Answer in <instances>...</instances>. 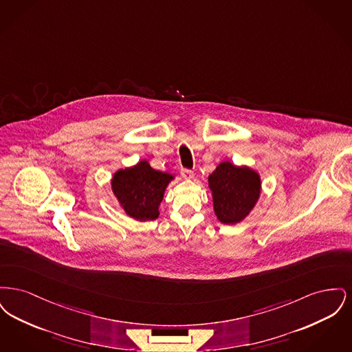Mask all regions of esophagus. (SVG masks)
<instances>
[{
  "mask_svg": "<svg viewBox=\"0 0 352 352\" xmlns=\"http://www.w3.org/2000/svg\"><path fill=\"white\" fill-rule=\"evenodd\" d=\"M181 174H182L184 179H192L194 178V173L191 170H187V168H182Z\"/></svg>",
  "mask_w": 352,
  "mask_h": 352,
  "instance_id": "34e87169",
  "label": "esophagus"
}]
</instances>
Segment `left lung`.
<instances>
[{
	"label": "left lung",
	"instance_id": "8db88e82",
	"mask_svg": "<svg viewBox=\"0 0 352 352\" xmlns=\"http://www.w3.org/2000/svg\"><path fill=\"white\" fill-rule=\"evenodd\" d=\"M208 188L219 221L234 226L247 218L260 199L261 177L251 166H236L227 160L208 175Z\"/></svg>",
	"mask_w": 352,
	"mask_h": 352
}]
</instances>
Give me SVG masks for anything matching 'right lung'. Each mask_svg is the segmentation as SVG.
Returning a JSON list of instances; mask_svg holds the SVG:
<instances>
[{"mask_svg": "<svg viewBox=\"0 0 352 352\" xmlns=\"http://www.w3.org/2000/svg\"><path fill=\"white\" fill-rule=\"evenodd\" d=\"M175 177L153 168L148 160L133 166L118 168L111 179V188L124 212L137 220L149 221L160 217V206L168 184Z\"/></svg>", "mask_w": 352, "mask_h": 352, "instance_id": "obj_1", "label": "right lung"}]
</instances>
